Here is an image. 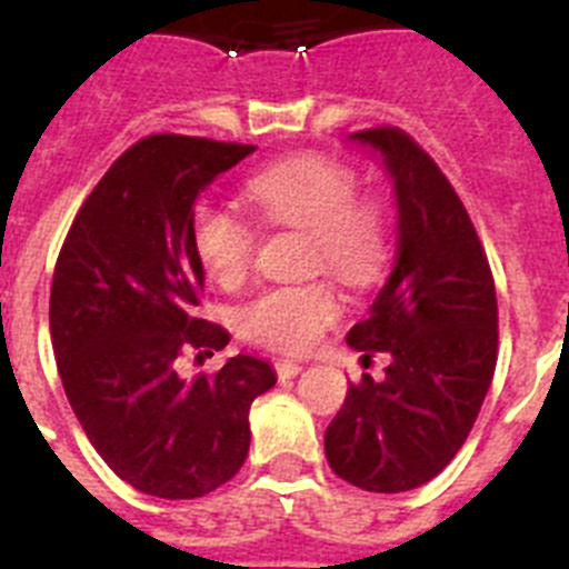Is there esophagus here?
Wrapping results in <instances>:
<instances>
[{
  "mask_svg": "<svg viewBox=\"0 0 569 569\" xmlns=\"http://www.w3.org/2000/svg\"><path fill=\"white\" fill-rule=\"evenodd\" d=\"M273 367H276V373H279V379H293V376L301 373V361H293V359H279Z\"/></svg>",
  "mask_w": 569,
  "mask_h": 569,
  "instance_id": "1",
  "label": "esophagus"
}]
</instances>
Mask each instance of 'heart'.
<instances>
[{"label":"heart","instance_id":"1","mask_svg":"<svg viewBox=\"0 0 569 569\" xmlns=\"http://www.w3.org/2000/svg\"><path fill=\"white\" fill-rule=\"evenodd\" d=\"M248 196L270 224L308 230L310 270H328L350 288H370L390 259V210L381 196L361 193L356 170L339 159L305 153L270 164L250 179ZM253 250L256 230L239 213L216 204L193 213V253L216 284H239ZM339 313V293L328 279L276 284L241 305L239 330L259 347L299 353Z\"/></svg>","mask_w":569,"mask_h":569}]
</instances>
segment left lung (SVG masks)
Listing matches in <instances>:
<instances>
[{"label":"left lung","instance_id":"8db88e82","mask_svg":"<svg viewBox=\"0 0 569 569\" xmlns=\"http://www.w3.org/2000/svg\"><path fill=\"white\" fill-rule=\"evenodd\" d=\"M385 156L399 202L396 268L347 345L390 353L385 379L350 381L325 433L339 479L405 492L439 476L470 436L499 356L490 261L433 156L393 124L353 133Z\"/></svg>","mask_w":569,"mask_h":569}]
</instances>
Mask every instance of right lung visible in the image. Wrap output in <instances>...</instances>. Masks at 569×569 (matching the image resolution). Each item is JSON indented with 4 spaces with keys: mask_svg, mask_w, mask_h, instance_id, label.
Masks as SVG:
<instances>
[{
    "mask_svg": "<svg viewBox=\"0 0 569 569\" xmlns=\"http://www.w3.org/2000/svg\"><path fill=\"white\" fill-rule=\"evenodd\" d=\"M253 144L153 133L130 144L70 224L50 284V341L79 425L104 465L159 499H199L248 459V413L276 385L268 361L233 356L184 381L188 353L230 341L199 316L196 199Z\"/></svg>",
    "mask_w": 569,
    "mask_h": 569,
    "instance_id": "obj_1",
    "label": "right lung"
}]
</instances>
